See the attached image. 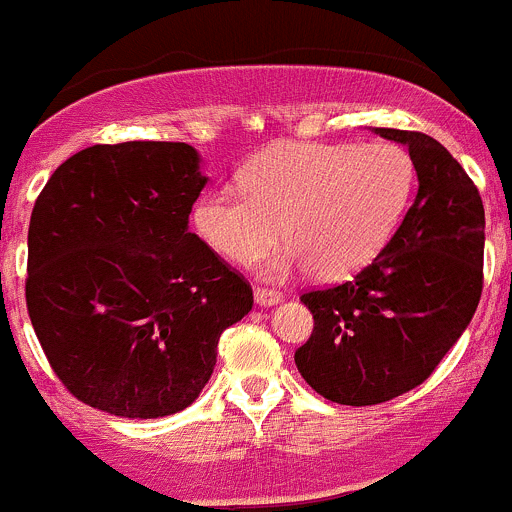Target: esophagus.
Returning a JSON list of instances; mask_svg holds the SVG:
<instances>
[{"label": "esophagus", "instance_id": "esophagus-1", "mask_svg": "<svg viewBox=\"0 0 512 512\" xmlns=\"http://www.w3.org/2000/svg\"><path fill=\"white\" fill-rule=\"evenodd\" d=\"M254 298H256L258 306H276V303L283 301L281 293L273 291V288H256Z\"/></svg>", "mask_w": 512, "mask_h": 512}]
</instances>
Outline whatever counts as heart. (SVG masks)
<instances>
[{
	"instance_id": "heart-1",
	"label": "heart",
	"mask_w": 512,
	"mask_h": 512,
	"mask_svg": "<svg viewBox=\"0 0 512 512\" xmlns=\"http://www.w3.org/2000/svg\"><path fill=\"white\" fill-rule=\"evenodd\" d=\"M241 189L216 186L196 199L191 219L209 249L234 263H254L281 239L288 251L266 273L311 268L323 281L361 271L401 226L413 189V156L393 141L321 144L293 141L261 151Z\"/></svg>"
}]
</instances>
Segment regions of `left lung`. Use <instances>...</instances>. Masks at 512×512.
I'll list each match as a JSON object with an SVG mask.
<instances>
[{
	"label": "left lung",
	"mask_w": 512,
	"mask_h": 512,
	"mask_svg": "<svg viewBox=\"0 0 512 512\" xmlns=\"http://www.w3.org/2000/svg\"><path fill=\"white\" fill-rule=\"evenodd\" d=\"M408 146L418 194L383 251L338 286L303 293L313 333L298 373L341 406L421 386L468 328L483 291L485 211L463 166L421 131L373 129Z\"/></svg>",
	"instance_id": "obj_1"
}]
</instances>
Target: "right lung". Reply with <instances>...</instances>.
Here are the masks:
<instances>
[{
	"instance_id": "1",
	"label": "right lung",
	"mask_w": 512,
	"mask_h": 512,
	"mask_svg": "<svg viewBox=\"0 0 512 512\" xmlns=\"http://www.w3.org/2000/svg\"><path fill=\"white\" fill-rule=\"evenodd\" d=\"M181 141L96 144L52 174L29 221L27 311L74 398L161 418L199 398L221 333L254 306L239 271L189 231L206 186Z\"/></svg>"
}]
</instances>
